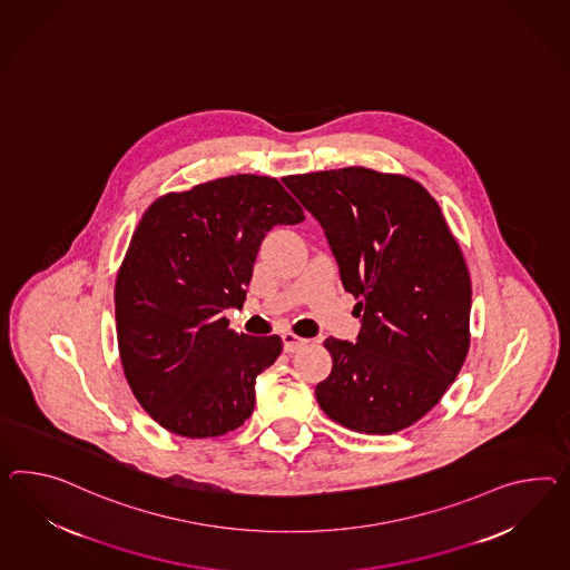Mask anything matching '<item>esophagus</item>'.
Listing matches in <instances>:
<instances>
[{
  "label": "esophagus",
  "mask_w": 570,
  "mask_h": 570,
  "mask_svg": "<svg viewBox=\"0 0 570 570\" xmlns=\"http://www.w3.org/2000/svg\"><path fill=\"white\" fill-rule=\"evenodd\" d=\"M306 343V338H302V336L295 335V333H292V331L283 333V345H285V351H287V353H293V351H297L299 347H304Z\"/></svg>",
  "instance_id": "1"
}]
</instances>
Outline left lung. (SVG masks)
Listing matches in <instances>:
<instances>
[{"mask_svg": "<svg viewBox=\"0 0 570 570\" xmlns=\"http://www.w3.org/2000/svg\"><path fill=\"white\" fill-rule=\"evenodd\" d=\"M321 220L362 316L357 343L328 336L322 411L362 434L420 422L468 357L471 278L439 203L420 181L365 167L283 177Z\"/></svg>", "mask_w": 570, "mask_h": 570, "instance_id": "left-lung-1", "label": "left lung"}]
</instances>
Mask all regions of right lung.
Masks as SVG:
<instances>
[{"label": "right lung", "mask_w": 570, "mask_h": 570, "mask_svg": "<svg viewBox=\"0 0 570 570\" xmlns=\"http://www.w3.org/2000/svg\"><path fill=\"white\" fill-rule=\"evenodd\" d=\"M304 220L278 179L219 177L148 206L116 278L124 376L165 430L217 439L254 411L256 376L283 338L235 333L223 312L244 306L264 235Z\"/></svg>", "instance_id": "1"}]
</instances>
